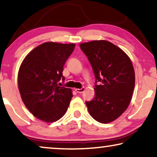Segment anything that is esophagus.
Instances as JSON below:
<instances>
[{
    "mask_svg": "<svg viewBox=\"0 0 157 157\" xmlns=\"http://www.w3.org/2000/svg\"><path fill=\"white\" fill-rule=\"evenodd\" d=\"M75 91L78 93H82L84 91H85V88L82 87L81 89H75Z\"/></svg>",
    "mask_w": 157,
    "mask_h": 157,
    "instance_id": "obj_1",
    "label": "esophagus"
}]
</instances>
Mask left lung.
Returning a JSON list of instances; mask_svg holds the SVG:
<instances>
[{
    "mask_svg": "<svg viewBox=\"0 0 157 157\" xmlns=\"http://www.w3.org/2000/svg\"><path fill=\"white\" fill-rule=\"evenodd\" d=\"M79 46L96 78L95 97L86 101L88 111L98 122H112L125 112L132 99L135 82L132 62L123 50L109 41H92Z\"/></svg>",
    "mask_w": 157,
    "mask_h": 157,
    "instance_id": "left-lung-1",
    "label": "left lung"
}]
</instances>
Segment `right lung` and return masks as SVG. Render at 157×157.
I'll list each match as a JSON object with an SVG mask.
<instances>
[{
  "label": "right lung",
  "instance_id": "obj_1",
  "mask_svg": "<svg viewBox=\"0 0 157 157\" xmlns=\"http://www.w3.org/2000/svg\"><path fill=\"white\" fill-rule=\"evenodd\" d=\"M75 44L46 42L33 49L20 65L18 88L23 102L36 118L55 122L64 116L72 97V90L58 86L64 64Z\"/></svg>",
  "mask_w": 157,
  "mask_h": 157
}]
</instances>
